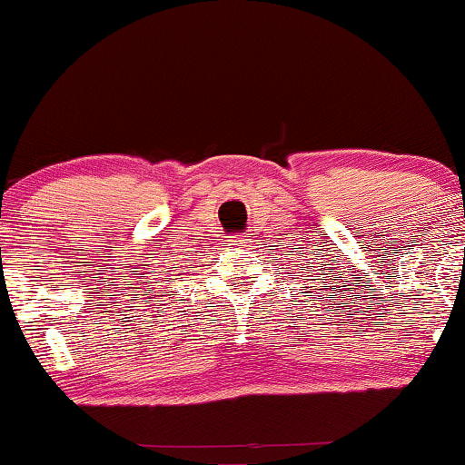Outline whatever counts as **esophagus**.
Segmentation results:
<instances>
[{"label":"esophagus","instance_id":"34e87169","mask_svg":"<svg viewBox=\"0 0 465 465\" xmlns=\"http://www.w3.org/2000/svg\"><path fill=\"white\" fill-rule=\"evenodd\" d=\"M227 247H244V238H238V236H232L227 240Z\"/></svg>","mask_w":465,"mask_h":465}]
</instances>
